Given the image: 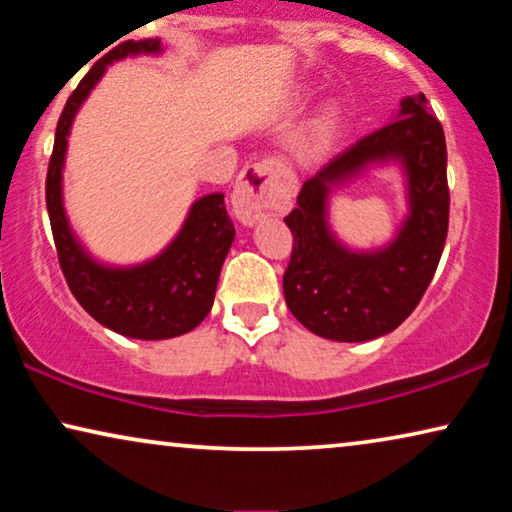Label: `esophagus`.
Instances as JSON below:
<instances>
[{"label": "esophagus", "instance_id": "esophagus-1", "mask_svg": "<svg viewBox=\"0 0 512 512\" xmlns=\"http://www.w3.org/2000/svg\"><path fill=\"white\" fill-rule=\"evenodd\" d=\"M230 200H233V209L242 223H254L272 209L282 207L286 202V191L277 160L263 158L244 167L235 181Z\"/></svg>", "mask_w": 512, "mask_h": 512}]
</instances>
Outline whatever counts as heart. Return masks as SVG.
<instances>
[{
	"instance_id": "heart-1",
	"label": "heart",
	"mask_w": 512,
	"mask_h": 512,
	"mask_svg": "<svg viewBox=\"0 0 512 512\" xmlns=\"http://www.w3.org/2000/svg\"><path fill=\"white\" fill-rule=\"evenodd\" d=\"M328 130H331V121H328V118H326V121L319 125V132H317V139H319V142L328 135Z\"/></svg>"
}]
</instances>
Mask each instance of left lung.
Returning <instances> with one entry per match:
<instances>
[{
	"label": "left lung",
	"instance_id": "obj_1",
	"mask_svg": "<svg viewBox=\"0 0 512 512\" xmlns=\"http://www.w3.org/2000/svg\"><path fill=\"white\" fill-rule=\"evenodd\" d=\"M398 157L409 172L411 216L397 240L375 255H354L325 223L330 186L373 159ZM284 223L293 235L284 298L307 331L363 342L391 333L410 317L436 275L450 226L443 125L419 93L405 97L396 121L361 137L307 179Z\"/></svg>",
	"mask_w": 512,
	"mask_h": 512
}]
</instances>
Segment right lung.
<instances>
[{
	"label": "right lung",
	"instance_id": "add662e5",
	"mask_svg": "<svg viewBox=\"0 0 512 512\" xmlns=\"http://www.w3.org/2000/svg\"><path fill=\"white\" fill-rule=\"evenodd\" d=\"M158 51V39H130L95 62L62 109L46 174L48 219L69 291L95 321L125 338L137 340L177 338L193 331L207 317L214 303L221 265L235 237V226L221 193L205 195L195 202L177 240L158 258L137 268L118 270L95 263L69 230L62 209V163L74 114L100 81L109 62L125 55Z\"/></svg>",
	"mask_w": 512,
	"mask_h": 512
}]
</instances>
